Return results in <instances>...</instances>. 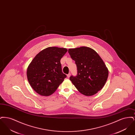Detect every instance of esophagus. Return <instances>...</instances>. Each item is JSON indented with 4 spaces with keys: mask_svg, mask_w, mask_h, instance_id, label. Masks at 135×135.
<instances>
[{
    "mask_svg": "<svg viewBox=\"0 0 135 135\" xmlns=\"http://www.w3.org/2000/svg\"><path fill=\"white\" fill-rule=\"evenodd\" d=\"M70 75H71V74L70 73H69V74H67V77H68V78H69V77H70Z\"/></svg>",
    "mask_w": 135,
    "mask_h": 135,
    "instance_id": "1",
    "label": "esophagus"
}]
</instances>
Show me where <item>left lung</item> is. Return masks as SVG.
I'll return each instance as SVG.
<instances>
[{
    "mask_svg": "<svg viewBox=\"0 0 135 135\" xmlns=\"http://www.w3.org/2000/svg\"><path fill=\"white\" fill-rule=\"evenodd\" d=\"M68 52L77 66V76L70 77L72 83L85 96L96 94L103 88L108 76V70L103 60L89 47L69 49Z\"/></svg>",
    "mask_w": 135,
    "mask_h": 135,
    "instance_id": "left-lung-1",
    "label": "left lung"
}]
</instances>
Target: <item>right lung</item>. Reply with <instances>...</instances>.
I'll list each match as a JSON object with an SVG mask.
<instances>
[{"label":"right lung","mask_w":135,"mask_h":135,"mask_svg":"<svg viewBox=\"0 0 135 135\" xmlns=\"http://www.w3.org/2000/svg\"><path fill=\"white\" fill-rule=\"evenodd\" d=\"M67 51L65 48L47 47L40 51L29 65L28 80L40 95L52 94L66 77L62 72L60 60Z\"/></svg>","instance_id":"right-lung-1"}]
</instances>
